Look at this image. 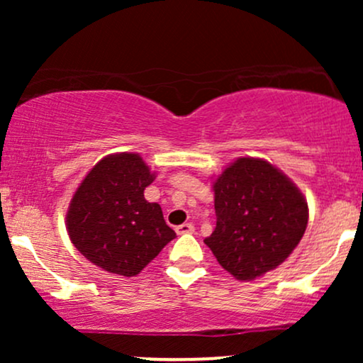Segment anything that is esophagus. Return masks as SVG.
Returning <instances> with one entry per match:
<instances>
[{"label":"esophagus","mask_w":363,"mask_h":363,"mask_svg":"<svg viewBox=\"0 0 363 363\" xmlns=\"http://www.w3.org/2000/svg\"><path fill=\"white\" fill-rule=\"evenodd\" d=\"M176 232L179 235H184V234H193L194 232V225L193 223H182L176 227Z\"/></svg>","instance_id":"1"}]
</instances>
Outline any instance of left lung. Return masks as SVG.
<instances>
[{
  "label": "left lung",
  "instance_id": "1",
  "mask_svg": "<svg viewBox=\"0 0 363 363\" xmlns=\"http://www.w3.org/2000/svg\"><path fill=\"white\" fill-rule=\"evenodd\" d=\"M213 193L216 227L205 244L237 280L278 268L301 242L309 220L306 196L269 162L237 158L215 179Z\"/></svg>",
  "mask_w": 363,
  "mask_h": 363
}]
</instances>
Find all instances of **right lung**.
I'll list each match as a JSON object with an SVG mask.
<instances>
[{"mask_svg":"<svg viewBox=\"0 0 363 363\" xmlns=\"http://www.w3.org/2000/svg\"><path fill=\"white\" fill-rule=\"evenodd\" d=\"M155 179L140 153L104 157L74 191L66 228L74 247L95 266L136 277L176 237L158 203L145 199Z\"/></svg>","mask_w":363,"mask_h":363,"instance_id":"right-lung-1","label":"right lung"}]
</instances>
